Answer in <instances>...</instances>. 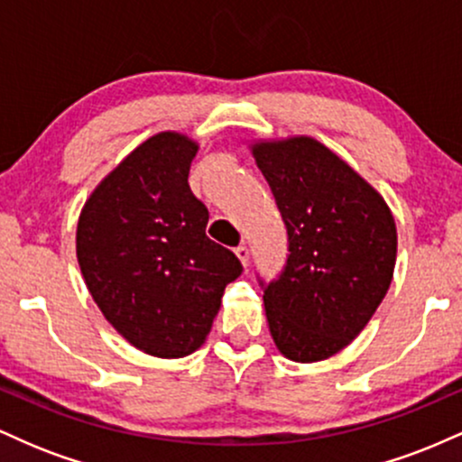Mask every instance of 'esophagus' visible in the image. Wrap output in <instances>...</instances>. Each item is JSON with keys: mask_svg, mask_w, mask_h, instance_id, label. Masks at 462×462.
<instances>
[{"mask_svg": "<svg viewBox=\"0 0 462 462\" xmlns=\"http://www.w3.org/2000/svg\"><path fill=\"white\" fill-rule=\"evenodd\" d=\"M235 254L238 256V261L243 263V267H247V264H249V249H247V245H238L235 249Z\"/></svg>", "mask_w": 462, "mask_h": 462, "instance_id": "obj_1", "label": "esophagus"}]
</instances>
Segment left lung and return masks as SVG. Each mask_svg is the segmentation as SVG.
Returning <instances> with one entry per match:
<instances>
[{"label":"left lung","mask_w":462,"mask_h":462,"mask_svg":"<svg viewBox=\"0 0 462 462\" xmlns=\"http://www.w3.org/2000/svg\"><path fill=\"white\" fill-rule=\"evenodd\" d=\"M289 235L282 273L261 286L275 347L317 363L347 347L391 286L397 230L389 206L310 136L254 143Z\"/></svg>","instance_id":"8db88e82"}]
</instances>
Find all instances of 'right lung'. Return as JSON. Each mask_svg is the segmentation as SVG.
I'll list each match as a JSON object with an SVG mask.
<instances>
[{"label":"right lung","instance_id":"right-lung-1","mask_svg":"<svg viewBox=\"0 0 462 462\" xmlns=\"http://www.w3.org/2000/svg\"><path fill=\"white\" fill-rule=\"evenodd\" d=\"M198 143L161 132L141 143L84 204L76 252L110 326L141 352L182 358L201 347L226 284L243 264L206 236L208 210L189 189Z\"/></svg>","mask_w":462,"mask_h":462}]
</instances>
